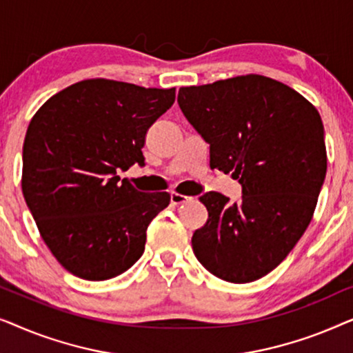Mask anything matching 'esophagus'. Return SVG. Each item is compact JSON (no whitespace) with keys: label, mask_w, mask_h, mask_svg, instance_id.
<instances>
[{"label":"esophagus","mask_w":353,"mask_h":353,"mask_svg":"<svg viewBox=\"0 0 353 353\" xmlns=\"http://www.w3.org/2000/svg\"><path fill=\"white\" fill-rule=\"evenodd\" d=\"M170 201L173 205H180V204H185V202H188V201H191V197L181 194V192H172Z\"/></svg>","instance_id":"esophagus-1"}]
</instances>
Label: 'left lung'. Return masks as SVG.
<instances>
[{
	"mask_svg": "<svg viewBox=\"0 0 353 353\" xmlns=\"http://www.w3.org/2000/svg\"><path fill=\"white\" fill-rule=\"evenodd\" d=\"M178 104L210 144V167L239 180V202L199 199L209 219L191 244L202 267L228 283H250L278 267L305 233L326 176L320 114L296 90L249 74L181 86Z\"/></svg>",
	"mask_w": 353,
	"mask_h": 353,
	"instance_id": "8db88e82",
	"label": "left lung"
}]
</instances>
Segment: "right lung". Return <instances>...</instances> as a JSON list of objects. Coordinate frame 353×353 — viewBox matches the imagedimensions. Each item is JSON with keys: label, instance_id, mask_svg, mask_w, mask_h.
Wrapping results in <instances>:
<instances>
[{"label": "right lung", "instance_id": "1", "mask_svg": "<svg viewBox=\"0 0 353 353\" xmlns=\"http://www.w3.org/2000/svg\"><path fill=\"white\" fill-rule=\"evenodd\" d=\"M175 88L90 79L51 96L28 123L22 192L43 241L67 272L119 276L144 252L146 230L168 192H139L119 170L143 165L151 125Z\"/></svg>", "mask_w": 353, "mask_h": 353}]
</instances>
